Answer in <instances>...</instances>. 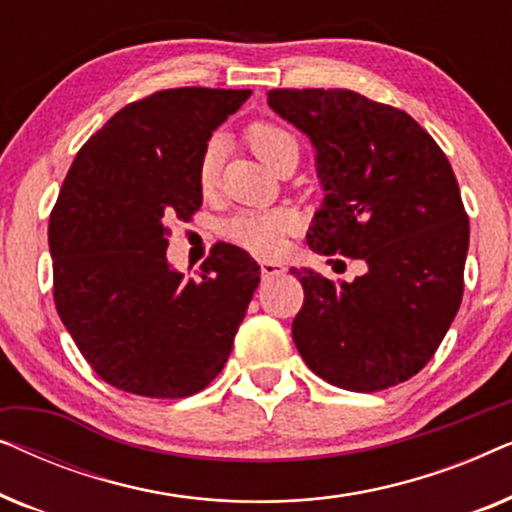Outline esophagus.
<instances>
[{
	"mask_svg": "<svg viewBox=\"0 0 512 512\" xmlns=\"http://www.w3.org/2000/svg\"><path fill=\"white\" fill-rule=\"evenodd\" d=\"M284 272H286L284 263H277V261H261V275H263V279L282 277Z\"/></svg>",
	"mask_w": 512,
	"mask_h": 512,
	"instance_id": "esophagus-1",
	"label": "esophagus"
}]
</instances>
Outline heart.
Segmentation results:
<instances>
[{
  "mask_svg": "<svg viewBox=\"0 0 512 512\" xmlns=\"http://www.w3.org/2000/svg\"><path fill=\"white\" fill-rule=\"evenodd\" d=\"M247 142L251 151L270 165V160L277 156L284 146L296 144V139L289 132L272 123H254L247 130ZM216 179H219V144L212 142L202 151L198 163V184L200 191H212ZM296 226V216L286 209H270V212H242L226 221L223 233L228 240H233L240 247L254 251L258 256H275L284 247L286 233Z\"/></svg>",
  "mask_w": 512,
  "mask_h": 512,
  "instance_id": "obj_1",
  "label": "heart"
}]
</instances>
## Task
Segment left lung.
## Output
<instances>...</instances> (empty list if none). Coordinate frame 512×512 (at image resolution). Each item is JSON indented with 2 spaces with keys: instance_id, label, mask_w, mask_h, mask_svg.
Masks as SVG:
<instances>
[{
  "instance_id": "obj_1",
  "label": "left lung",
  "mask_w": 512,
  "mask_h": 512,
  "mask_svg": "<svg viewBox=\"0 0 512 512\" xmlns=\"http://www.w3.org/2000/svg\"><path fill=\"white\" fill-rule=\"evenodd\" d=\"M268 107L314 146L324 200L310 249L368 268L340 284L291 268L305 291L293 342L335 387H396L431 361L464 293L468 216L450 160L415 118L354 90L277 88Z\"/></svg>"
}]
</instances>
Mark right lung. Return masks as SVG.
Here are the masks:
<instances>
[{"label":"right lung","instance_id":"right-lung-1","mask_svg":"<svg viewBox=\"0 0 512 512\" xmlns=\"http://www.w3.org/2000/svg\"><path fill=\"white\" fill-rule=\"evenodd\" d=\"M251 90L172 88L132 102L76 153L48 223L62 324L111 387L149 398L205 389L228 361L261 282L216 244L200 279L167 261L172 219L202 205L198 163Z\"/></svg>","mask_w":512,"mask_h":512}]
</instances>
